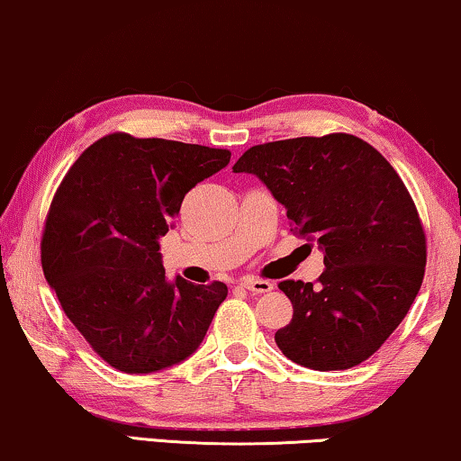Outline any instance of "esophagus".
<instances>
[{
	"label": "esophagus",
	"instance_id": "esophagus-1",
	"mask_svg": "<svg viewBox=\"0 0 461 461\" xmlns=\"http://www.w3.org/2000/svg\"><path fill=\"white\" fill-rule=\"evenodd\" d=\"M240 284H242L246 290H250V293H255V294L271 293V290H274V284L267 282V280H255V277H244V280Z\"/></svg>",
	"mask_w": 461,
	"mask_h": 461
}]
</instances>
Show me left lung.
I'll use <instances>...</instances> for the list:
<instances>
[{
  "instance_id": "left-lung-1",
  "label": "left lung",
  "mask_w": 461,
  "mask_h": 461,
  "mask_svg": "<svg viewBox=\"0 0 461 461\" xmlns=\"http://www.w3.org/2000/svg\"><path fill=\"white\" fill-rule=\"evenodd\" d=\"M233 173H250L284 204L298 238L317 242L320 286L280 282L294 313L276 332L298 366H359L403 321L424 280L426 238L410 192L382 154L355 135L252 146Z\"/></svg>"
}]
</instances>
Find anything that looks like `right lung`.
<instances>
[{"mask_svg":"<svg viewBox=\"0 0 461 461\" xmlns=\"http://www.w3.org/2000/svg\"><path fill=\"white\" fill-rule=\"evenodd\" d=\"M217 148L113 133L70 167L50 206L43 276L95 353L125 374L177 366L204 340L221 282L168 280L158 240L184 196L230 165Z\"/></svg>","mask_w":461,"mask_h":461,"instance_id":"add662e5","label":"right lung"}]
</instances>
